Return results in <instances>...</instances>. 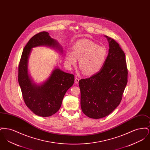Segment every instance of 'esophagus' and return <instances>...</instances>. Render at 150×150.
I'll return each instance as SVG.
<instances>
[{"label": "esophagus", "mask_w": 150, "mask_h": 150, "mask_svg": "<svg viewBox=\"0 0 150 150\" xmlns=\"http://www.w3.org/2000/svg\"><path fill=\"white\" fill-rule=\"evenodd\" d=\"M79 80H80V79L78 78V77H76V78H75V83L78 84L79 83Z\"/></svg>", "instance_id": "34e87169"}]
</instances>
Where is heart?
<instances>
[{"label":"heart","instance_id":"1","mask_svg":"<svg viewBox=\"0 0 150 150\" xmlns=\"http://www.w3.org/2000/svg\"><path fill=\"white\" fill-rule=\"evenodd\" d=\"M107 56L106 48L88 39H81L74 44L72 52H67L65 62L69 67L75 66L79 60L80 69L86 75L100 71Z\"/></svg>","mask_w":150,"mask_h":150}]
</instances>
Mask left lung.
<instances>
[{"mask_svg":"<svg viewBox=\"0 0 150 150\" xmlns=\"http://www.w3.org/2000/svg\"><path fill=\"white\" fill-rule=\"evenodd\" d=\"M106 37L110 48L103 66L93 76L79 81L82 111L96 119L110 114L119 105L128 82L125 53L114 39Z\"/></svg>","mask_w":150,"mask_h":150,"instance_id":"obj_1","label":"left lung"}]
</instances>
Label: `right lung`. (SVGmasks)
<instances>
[{"instance_id": "1", "label": "right lung", "mask_w": 150, "mask_h": 150, "mask_svg": "<svg viewBox=\"0 0 150 150\" xmlns=\"http://www.w3.org/2000/svg\"><path fill=\"white\" fill-rule=\"evenodd\" d=\"M40 45L55 47L62 51L58 43L50 38L48 33L42 31L33 36L22 52L18 80L26 105L36 115L47 117L59 110L65 93L73 85L75 79L73 74L56 69L42 86L33 84L28 74V62L31 49Z\"/></svg>"}]
</instances>
